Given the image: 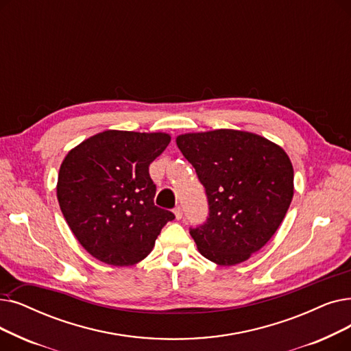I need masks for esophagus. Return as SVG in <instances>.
Returning <instances> with one entry per match:
<instances>
[{
	"mask_svg": "<svg viewBox=\"0 0 351 351\" xmlns=\"http://www.w3.org/2000/svg\"><path fill=\"white\" fill-rule=\"evenodd\" d=\"M173 212H175V217H176V219H182V215H184V210H182V208H180V206H176Z\"/></svg>",
	"mask_w": 351,
	"mask_h": 351,
	"instance_id": "obj_1",
	"label": "esophagus"
}]
</instances>
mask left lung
<instances>
[{
    "label": "left lung",
    "mask_w": 351,
    "mask_h": 351,
    "mask_svg": "<svg viewBox=\"0 0 351 351\" xmlns=\"http://www.w3.org/2000/svg\"><path fill=\"white\" fill-rule=\"evenodd\" d=\"M208 199L206 221L189 234L209 261H247L276 234L294 195V171L285 152L261 136L221 129L178 136Z\"/></svg>",
    "instance_id": "1"
}]
</instances>
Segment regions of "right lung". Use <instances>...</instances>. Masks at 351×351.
Wrapping results in <instances>:
<instances>
[{"label":"right lung","instance_id":"add662e5","mask_svg":"<svg viewBox=\"0 0 351 351\" xmlns=\"http://www.w3.org/2000/svg\"><path fill=\"white\" fill-rule=\"evenodd\" d=\"M171 142L166 133L106 130L70 150L57 197L82 247L114 267L138 264L155 247L173 212L155 205L149 165Z\"/></svg>","mask_w":351,"mask_h":351}]
</instances>
